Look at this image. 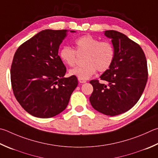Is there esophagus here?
<instances>
[{
    "label": "esophagus",
    "instance_id": "34e87169",
    "mask_svg": "<svg viewBox=\"0 0 158 158\" xmlns=\"http://www.w3.org/2000/svg\"><path fill=\"white\" fill-rule=\"evenodd\" d=\"M78 80H79V83H81V84H84V83H85V82H86V81H85V80H84V79H78Z\"/></svg>",
    "mask_w": 158,
    "mask_h": 158
}]
</instances>
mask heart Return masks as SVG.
I'll list each match as a JSON object with an SVG mask.
<instances>
[{"instance_id": "1", "label": "heart", "mask_w": 158, "mask_h": 158, "mask_svg": "<svg viewBox=\"0 0 158 158\" xmlns=\"http://www.w3.org/2000/svg\"><path fill=\"white\" fill-rule=\"evenodd\" d=\"M76 50L70 46H64L59 50V57L68 66L73 67L76 64L77 54H84V64L71 69L70 76L78 79H87L96 73L105 72L111 66L114 59V48L109 41H101L90 34L79 37L74 41Z\"/></svg>"}]
</instances>
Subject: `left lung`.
I'll return each mask as SVG.
<instances>
[{
  "label": "left lung",
  "instance_id": "obj_1",
  "mask_svg": "<svg viewBox=\"0 0 158 158\" xmlns=\"http://www.w3.org/2000/svg\"><path fill=\"white\" fill-rule=\"evenodd\" d=\"M104 34L112 39L115 54L110 68L100 76L107 84L90 81V102L96 110L115 116L130 110L142 96L148 79L147 62L142 48L124 34L107 30Z\"/></svg>",
  "mask_w": 158,
  "mask_h": 158
}]
</instances>
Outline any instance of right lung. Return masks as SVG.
I'll return each instance as SVG.
<instances>
[{
    "instance_id": "1",
    "label": "right lung",
    "mask_w": 158,
    "mask_h": 158,
    "mask_svg": "<svg viewBox=\"0 0 158 158\" xmlns=\"http://www.w3.org/2000/svg\"><path fill=\"white\" fill-rule=\"evenodd\" d=\"M67 31L43 30L14 54L10 70L13 93L23 108L34 117L50 118L64 111L78 85L76 77H64L66 68L58 55Z\"/></svg>"
}]
</instances>
